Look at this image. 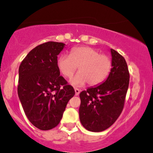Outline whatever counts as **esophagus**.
I'll list each match as a JSON object with an SVG mask.
<instances>
[{"instance_id": "34e87169", "label": "esophagus", "mask_w": 153, "mask_h": 153, "mask_svg": "<svg viewBox=\"0 0 153 153\" xmlns=\"http://www.w3.org/2000/svg\"><path fill=\"white\" fill-rule=\"evenodd\" d=\"M80 90L78 89V88H75V95H78L79 93H80Z\"/></svg>"}]
</instances>
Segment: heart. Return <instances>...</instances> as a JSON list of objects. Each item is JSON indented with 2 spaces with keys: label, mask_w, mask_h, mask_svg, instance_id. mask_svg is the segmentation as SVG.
<instances>
[{
  "label": "heart",
  "mask_w": 153,
  "mask_h": 153,
  "mask_svg": "<svg viewBox=\"0 0 153 153\" xmlns=\"http://www.w3.org/2000/svg\"><path fill=\"white\" fill-rule=\"evenodd\" d=\"M57 66L60 73L70 78L79 66L80 71L71 80L75 86L86 83L97 85L106 80L112 68L111 60L108 56L93 48L78 47L73 48L70 56L61 55L57 60Z\"/></svg>",
  "instance_id": "b5f03b06"
}]
</instances>
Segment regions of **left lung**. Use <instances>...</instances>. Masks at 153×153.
Returning <instances> with one entry per match:
<instances>
[{
  "label": "left lung",
  "mask_w": 153,
  "mask_h": 153,
  "mask_svg": "<svg viewBox=\"0 0 153 153\" xmlns=\"http://www.w3.org/2000/svg\"><path fill=\"white\" fill-rule=\"evenodd\" d=\"M112 68L100 85L80 93L79 117L82 126L91 132H102L116 121L123 109L130 74L125 58L110 49Z\"/></svg>",
  "instance_id": "obj_1"
}]
</instances>
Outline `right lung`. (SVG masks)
Listing matches in <instances>:
<instances>
[{"label":"right lung","instance_id":"obj_1","mask_svg":"<svg viewBox=\"0 0 153 153\" xmlns=\"http://www.w3.org/2000/svg\"><path fill=\"white\" fill-rule=\"evenodd\" d=\"M65 44L47 42L30 51L18 70V95L29 121L42 130L60 123L75 91L60 75L58 56Z\"/></svg>","mask_w":153,"mask_h":153}]
</instances>
